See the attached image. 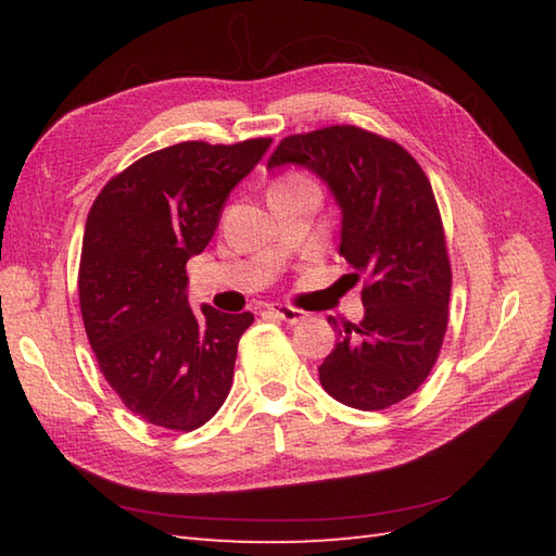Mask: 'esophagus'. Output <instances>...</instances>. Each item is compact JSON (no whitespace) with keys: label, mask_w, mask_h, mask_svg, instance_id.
<instances>
[{"label":"esophagus","mask_w":556,"mask_h":556,"mask_svg":"<svg viewBox=\"0 0 556 556\" xmlns=\"http://www.w3.org/2000/svg\"><path fill=\"white\" fill-rule=\"evenodd\" d=\"M269 313L277 317V320H281V323H287V325H296V323H301L303 317H305V313L303 311H296V308H291V305H271L269 308Z\"/></svg>","instance_id":"esophagus-1"}]
</instances>
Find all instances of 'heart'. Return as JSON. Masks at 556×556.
<instances>
[{"label": "heart", "instance_id": "heart-1", "mask_svg": "<svg viewBox=\"0 0 556 556\" xmlns=\"http://www.w3.org/2000/svg\"><path fill=\"white\" fill-rule=\"evenodd\" d=\"M299 184H308L305 179H301V176H289V179L279 181L275 188H285V186H299Z\"/></svg>", "mask_w": 556, "mask_h": 556}]
</instances>
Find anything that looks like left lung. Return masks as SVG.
I'll list each match as a JSON object with an SVG mask.
<instances>
[{
  "label": "left lung",
  "instance_id": "1",
  "mask_svg": "<svg viewBox=\"0 0 556 556\" xmlns=\"http://www.w3.org/2000/svg\"><path fill=\"white\" fill-rule=\"evenodd\" d=\"M289 164L327 184L341 210L346 277H363V320L327 317L339 339L317 368L320 382L351 408L394 406L430 375L448 320L452 267L432 186L404 148L358 126L285 138L267 169Z\"/></svg>",
  "mask_w": 556,
  "mask_h": 556
}]
</instances>
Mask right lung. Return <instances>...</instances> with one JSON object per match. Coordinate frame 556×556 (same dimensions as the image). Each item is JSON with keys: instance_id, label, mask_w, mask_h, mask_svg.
<instances>
[{"instance_id": "add662e5", "label": "right lung", "mask_w": 556, "mask_h": 556, "mask_svg": "<svg viewBox=\"0 0 556 556\" xmlns=\"http://www.w3.org/2000/svg\"><path fill=\"white\" fill-rule=\"evenodd\" d=\"M271 138L203 140L140 157L102 188L83 233L80 315L104 380L128 410L195 430L227 399L253 313L188 305L186 263L205 251L233 186Z\"/></svg>"}]
</instances>
